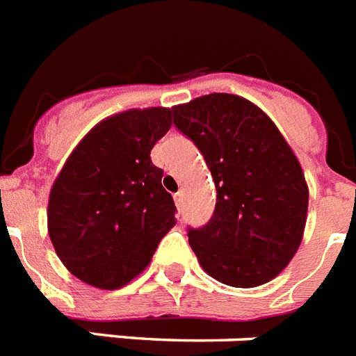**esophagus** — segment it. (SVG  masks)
Segmentation results:
<instances>
[{
	"instance_id": "34e87169",
	"label": "esophagus",
	"mask_w": 356,
	"mask_h": 356,
	"mask_svg": "<svg viewBox=\"0 0 356 356\" xmlns=\"http://www.w3.org/2000/svg\"><path fill=\"white\" fill-rule=\"evenodd\" d=\"M173 199H175V207H177V210H181V207H183V192L175 193Z\"/></svg>"
}]
</instances>
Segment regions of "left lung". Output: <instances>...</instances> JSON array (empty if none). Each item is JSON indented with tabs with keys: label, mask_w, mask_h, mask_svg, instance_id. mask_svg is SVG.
<instances>
[{
	"label": "left lung",
	"mask_w": 356,
	"mask_h": 356,
	"mask_svg": "<svg viewBox=\"0 0 356 356\" xmlns=\"http://www.w3.org/2000/svg\"><path fill=\"white\" fill-rule=\"evenodd\" d=\"M173 122L201 149L218 190L210 223L188 232L208 276L230 287L270 282L298 252L309 186L267 113L243 97L210 93L173 106Z\"/></svg>",
	"instance_id": "1"
}]
</instances>
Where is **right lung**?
<instances>
[{
    "mask_svg": "<svg viewBox=\"0 0 356 356\" xmlns=\"http://www.w3.org/2000/svg\"><path fill=\"white\" fill-rule=\"evenodd\" d=\"M172 126L170 108L104 118L74 146L54 179L47 230L60 261L91 287L115 291L146 270L175 227L152 148Z\"/></svg>",
    "mask_w": 356,
    "mask_h": 356,
    "instance_id": "obj_1",
    "label": "right lung"
}]
</instances>
